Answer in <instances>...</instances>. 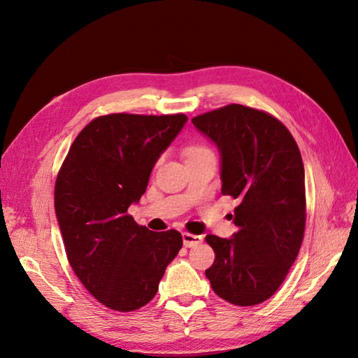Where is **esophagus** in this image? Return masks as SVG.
Here are the masks:
<instances>
[{"mask_svg":"<svg viewBox=\"0 0 358 358\" xmlns=\"http://www.w3.org/2000/svg\"><path fill=\"white\" fill-rule=\"evenodd\" d=\"M203 241L201 235H194V234H189V232H183V245L186 248H192L195 245H200Z\"/></svg>","mask_w":358,"mask_h":358,"instance_id":"34e87169","label":"esophagus"}]
</instances>
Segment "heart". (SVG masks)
Instances as JSON below:
<instances>
[{
    "label": "heart",
    "instance_id": "1",
    "mask_svg": "<svg viewBox=\"0 0 358 358\" xmlns=\"http://www.w3.org/2000/svg\"><path fill=\"white\" fill-rule=\"evenodd\" d=\"M200 150H206V148H203V146H192V148H189L187 150H186V154L189 155V154H195V152H200Z\"/></svg>",
    "mask_w": 358,
    "mask_h": 358
}]
</instances>
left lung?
I'll use <instances>...</instances> for the list:
<instances>
[{
  "label": "left lung",
  "mask_w": 358,
  "mask_h": 358,
  "mask_svg": "<svg viewBox=\"0 0 358 358\" xmlns=\"http://www.w3.org/2000/svg\"><path fill=\"white\" fill-rule=\"evenodd\" d=\"M222 155V194L238 199L231 238L206 235L214 292L237 306L271 299L305 235V166L294 136L269 113L229 104L192 118Z\"/></svg>",
  "instance_id": "left-lung-1"
}]
</instances>
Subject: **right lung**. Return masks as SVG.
Masks as SVG:
<instances>
[{"label": "right lung", "instance_id": "add662e5", "mask_svg": "<svg viewBox=\"0 0 358 358\" xmlns=\"http://www.w3.org/2000/svg\"><path fill=\"white\" fill-rule=\"evenodd\" d=\"M186 121L185 113L98 117L78 134L58 172L55 214L67 260L109 309L148 305L183 246L178 231H149L127 209L146 192L157 159Z\"/></svg>", "mask_w": 358, "mask_h": 358}]
</instances>
